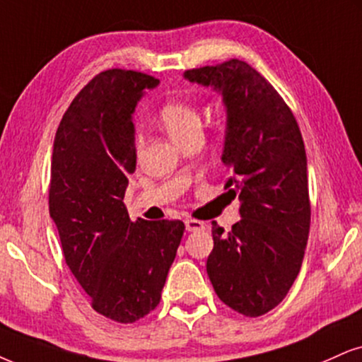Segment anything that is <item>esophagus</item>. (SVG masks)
<instances>
[{"instance_id":"obj_1","label":"esophagus","mask_w":362,"mask_h":362,"mask_svg":"<svg viewBox=\"0 0 362 362\" xmlns=\"http://www.w3.org/2000/svg\"><path fill=\"white\" fill-rule=\"evenodd\" d=\"M185 226L188 231H199V230H204V223L198 221V220H186L185 221Z\"/></svg>"}]
</instances>
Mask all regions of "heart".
Instances as JSON below:
<instances>
[{
    "label": "heart",
    "instance_id": "b5f03b06",
    "mask_svg": "<svg viewBox=\"0 0 362 362\" xmlns=\"http://www.w3.org/2000/svg\"><path fill=\"white\" fill-rule=\"evenodd\" d=\"M159 119L174 141H180L188 132L199 129V124H202L198 110L188 102L181 100L166 102L160 107Z\"/></svg>",
    "mask_w": 362,
    "mask_h": 362
}]
</instances>
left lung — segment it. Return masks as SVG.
<instances>
[{
  "instance_id": "8db88e82",
  "label": "left lung",
  "mask_w": 362,
  "mask_h": 362,
  "mask_svg": "<svg viewBox=\"0 0 362 362\" xmlns=\"http://www.w3.org/2000/svg\"><path fill=\"white\" fill-rule=\"evenodd\" d=\"M220 93L226 112L221 163L242 202L228 235L213 225L206 272L221 302L250 317L280 304L300 272L310 228L307 156L297 120L247 62L186 70Z\"/></svg>"
}]
</instances>
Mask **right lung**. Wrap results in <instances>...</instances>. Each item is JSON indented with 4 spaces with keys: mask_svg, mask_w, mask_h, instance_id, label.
<instances>
[{
    "mask_svg": "<svg viewBox=\"0 0 362 362\" xmlns=\"http://www.w3.org/2000/svg\"><path fill=\"white\" fill-rule=\"evenodd\" d=\"M151 75L112 69L93 77L57 129L50 216L69 269L92 307L115 322H136L158 307L185 223L131 221L122 199L136 169L132 114Z\"/></svg>",
    "mask_w": 362,
    "mask_h": 362,
    "instance_id": "add662e5",
    "label": "right lung"
}]
</instances>
